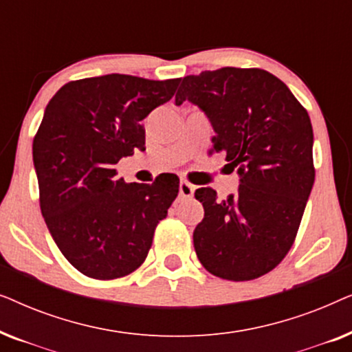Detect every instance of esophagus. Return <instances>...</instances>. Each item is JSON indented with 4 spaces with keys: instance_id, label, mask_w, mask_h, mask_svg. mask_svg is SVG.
I'll list each match as a JSON object with an SVG mask.
<instances>
[{
    "instance_id": "1",
    "label": "esophagus",
    "mask_w": 352,
    "mask_h": 352,
    "mask_svg": "<svg viewBox=\"0 0 352 352\" xmlns=\"http://www.w3.org/2000/svg\"><path fill=\"white\" fill-rule=\"evenodd\" d=\"M194 189H195V187L192 186L190 182H187L184 179L179 182V195L181 197H186V199H189V197L194 195Z\"/></svg>"
}]
</instances>
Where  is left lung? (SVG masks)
<instances>
[{
    "label": "left lung",
    "instance_id": "8db88e82",
    "mask_svg": "<svg viewBox=\"0 0 352 352\" xmlns=\"http://www.w3.org/2000/svg\"><path fill=\"white\" fill-rule=\"evenodd\" d=\"M199 105L214 129L213 151L226 152L239 190L219 200L195 190L205 216L194 247L206 271L253 280L290 252L314 184L312 124L288 86L261 69L223 67L182 78L176 105Z\"/></svg>",
    "mask_w": 352,
    "mask_h": 352
}]
</instances>
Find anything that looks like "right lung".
<instances>
[{
	"label": "right lung",
	"mask_w": 352,
	"mask_h": 352,
	"mask_svg": "<svg viewBox=\"0 0 352 352\" xmlns=\"http://www.w3.org/2000/svg\"><path fill=\"white\" fill-rule=\"evenodd\" d=\"M177 85L179 78L110 74L70 81L46 105L33 139L41 214L67 261L85 276L112 280L136 271L177 197L176 175L126 184L115 168L146 151L141 122Z\"/></svg>",
	"instance_id": "1"
}]
</instances>
